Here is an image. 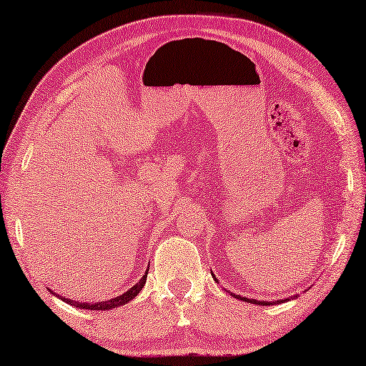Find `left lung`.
<instances>
[{
	"label": "left lung",
	"mask_w": 366,
	"mask_h": 366,
	"mask_svg": "<svg viewBox=\"0 0 366 366\" xmlns=\"http://www.w3.org/2000/svg\"><path fill=\"white\" fill-rule=\"evenodd\" d=\"M235 298H239V300L243 302H248V303H254V305H261V307H267V305H274V303H285L289 302L290 298H285V300H279V302H257V300H253V298H247V297H239V295H233ZM297 297V295H295ZM293 297V298H295Z\"/></svg>",
	"instance_id": "obj_1"
}]
</instances>
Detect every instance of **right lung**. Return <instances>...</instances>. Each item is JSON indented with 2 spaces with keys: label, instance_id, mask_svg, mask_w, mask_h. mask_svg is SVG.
Listing matches in <instances>:
<instances>
[{
  "label": "right lung",
  "instance_id": "add662e5",
  "mask_svg": "<svg viewBox=\"0 0 366 366\" xmlns=\"http://www.w3.org/2000/svg\"><path fill=\"white\" fill-rule=\"evenodd\" d=\"M146 279H147V271L144 272L142 279H139V282H137L136 285L131 287V289H129L128 292H124L123 295H119V297H113V298H110V300H107V302H97V303H79V302L69 300V298L59 297V295H56V293H55V295L59 298V300H63V302H66L68 305H73V307H77V308H82V310H102V311H105V310L117 308V307H119V305H127V303H129L131 300H133L134 297H137V293H139V292L142 290L144 284H146ZM50 293H53V292L50 290Z\"/></svg>",
  "mask_w": 366,
  "mask_h": 366
}]
</instances>
